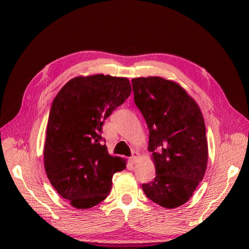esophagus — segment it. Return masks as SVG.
<instances>
[{"label":"esophagus","instance_id":"obj_1","mask_svg":"<svg viewBox=\"0 0 249 249\" xmlns=\"http://www.w3.org/2000/svg\"><path fill=\"white\" fill-rule=\"evenodd\" d=\"M139 158H140V154H139L137 151H134V152L132 153V156L130 158V161L132 162V164H136L137 160H139Z\"/></svg>","mask_w":249,"mask_h":249}]
</instances>
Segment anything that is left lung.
<instances>
[{
	"instance_id": "left-lung-1",
	"label": "left lung",
	"mask_w": 249,
	"mask_h": 249,
	"mask_svg": "<svg viewBox=\"0 0 249 249\" xmlns=\"http://www.w3.org/2000/svg\"><path fill=\"white\" fill-rule=\"evenodd\" d=\"M134 102L149 129L154 180L144 183L149 199L178 208L193 196L208 165L205 124L197 102L179 83L159 76L133 78Z\"/></svg>"
}]
</instances>
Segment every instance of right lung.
<instances>
[{"instance_id": "obj_1", "label": "right lung", "mask_w": 249, "mask_h": 249, "mask_svg": "<svg viewBox=\"0 0 249 249\" xmlns=\"http://www.w3.org/2000/svg\"><path fill=\"white\" fill-rule=\"evenodd\" d=\"M130 94L128 78L96 74L73 78L54 98L44 165L52 186L76 209L103 201L112 175L126 168V160L110 155L101 143V132L104 120Z\"/></svg>"}]
</instances>
